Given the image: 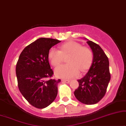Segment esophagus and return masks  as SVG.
I'll use <instances>...</instances> for the list:
<instances>
[{"label": "esophagus", "mask_w": 126, "mask_h": 126, "mask_svg": "<svg viewBox=\"0 0 126 126\" xmlns=\"http://www.w3.org/2000/svg\"><path fill=\"white\" fill-rule=\"evenodd\" d=\"M62 81L64 83H70V80H66V79H62Z\"/></svg>", "instance_id": "34e87169"}]
</instances>
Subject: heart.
<instances>
[{
    "label": "heart",
    "instance_id": "heart-1",
    "mask_svg": "<svg viewBox=\"0 0 126 126\" xmlns=\"http://www.w3.org/2000/svg\"><path fill=\"white\" fill-rule=\"evenodd\" d=\"M67 62L68 63L60 65L55 70L57 77L64 79L76 77L79 70L85 71L88 70L93 60V53L89 48L82 47L80 44L74 41L66 42L61 45L60 50L55 48L50 49L48 59L53 66H58L63 60V56L68 55Z\"/></svg>",
    "mask_w": 126,
    "mask_h": 126
}]
</instances>
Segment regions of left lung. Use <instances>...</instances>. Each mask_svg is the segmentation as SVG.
I'll list each match as a JSON object with an SVG mask.
<instances>
[{"mask_svg": "<svg viewBox=\"0 0 126 126\" xmlns=\"http://www.w3.org/2000/svg\"><path fill=\"white\" fill-rule=\"evenodd\" d=\"M93 53L92 66L86 75L78 80L79 87L74 91L77 99L86 105L95 104L104 96L110 79L108 57L100 46L86 38Z\"/></svg>", "mask_w": 126, "mask_h": 126, "instance_id": "obj_1", "label": "left lung"}]
</instances>
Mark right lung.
I'll return each instance as SVG.
<instances>
[{
  "label": "right lung",
  "instance_id": "1",
  "mask_svg": "<svg viewBox=\"0 0 126 126\" xmlns=\"http://www.w3.org/2000/svg\"><path fill=\"white\" fill-rule=\"evenodd\" d=\"M60 42L53 38H38L24 48L16 63L19 91L37 108H46L58 94V83L61 80L46 78H51L53 74L48 60V52Z\"/></svg>",
  "mask_w": 126,
  "mask_h": 126
}]
</instances>
